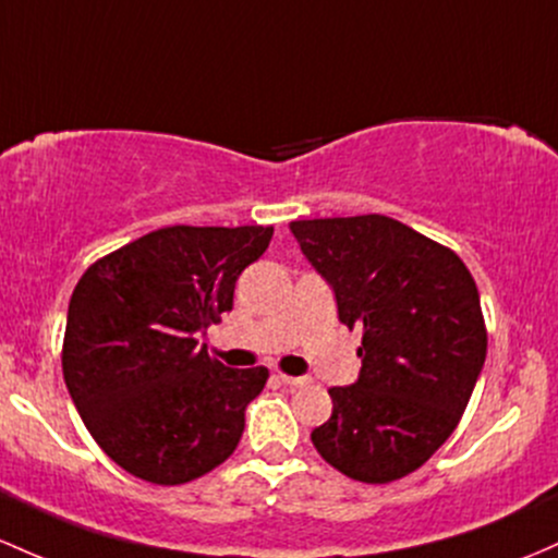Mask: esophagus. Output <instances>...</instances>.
Wrapping results in <instances>:
<instances>
[{
    "label": "esophagus",
    "mask_w": 558,
    "mask_h": 558,
    "mask_svg": "<svg viewBox=\"0 0 558 558\" xmlns=\"http://www.w3.org/2000/svg\"><path fill=\"white\" fill-rule=\"evenodd\" d=\"M280 381H283L289 389H302V387H307L310 378L307 376H289V373H280Z\"/></svg>",
    "instance_id": "1"
}]
</instances>
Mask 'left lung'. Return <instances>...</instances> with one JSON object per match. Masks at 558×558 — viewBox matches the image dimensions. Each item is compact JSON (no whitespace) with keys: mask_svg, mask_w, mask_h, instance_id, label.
Wrapping results in <instances>:
<instances>
[{"mask_svg":"<svg viewBox=\"0 0 558 558\" xmlns=\"http://www.w3.org/2000/svg\"><path fill=\"white\" fill-rule=\"evenodd\" d=\"M333 286L339 320L363 328L360 378L328 389L312 445L349 480L387 485L456 432L487 354L480 291L456 251L384 214L291 222Z\"/></svg>","mask_w":558,"mask_h":558,"instance_id":"obj_1","label":"left lung"}]
</instances>
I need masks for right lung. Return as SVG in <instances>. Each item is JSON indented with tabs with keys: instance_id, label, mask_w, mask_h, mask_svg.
<instances>
[{
	"instance_id": "obj_1",
	"label": "right lung",
	"mask_w": 558,
	"mask_h": 558,
	"mask_svg": "<svg viewBox=\"0 0 558 558\" xmlns=\"http://www.w3.org/2000/svg\"><path fill=\"white\" fill-rule=\"evenodd\" d=\"M272 228L153 230L73 289L63 378L92 439L150 485H185L232 456L269 371L225 368L195 336L232 310Z\"/></svg>"
}]
</instances>
